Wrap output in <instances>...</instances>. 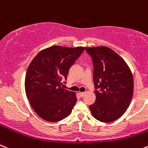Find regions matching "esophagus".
Returning <instances> with one entry per match:
<instances>
[{"label": "esophagus", "instance_id": "34e87169", "mask_svg": "<svg viewBox=\"0 0 148 148\" xmlns=\"http://www.w3.org/2000/svg\"><path fill=\"white\" fill-rule=\"evenodd\" d=\"M85 94H86V92H81V91L79 92V94L81 97H84V95H85Z\"/></svg>", "mask_w": 148, "mask_h": 148}]
</instances>
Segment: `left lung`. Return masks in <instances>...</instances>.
Listing matches in <instances>:
<instances>
[{
    "mask_svg": "<svg viewBox=\"0 0 148 148\" xmlns=\"http://www.w3.org/2000/svg\"><path fill=\"white\" fill-rule=\"evenodd\" d=\"M93 62L96 100L89 106L97 120L110 123L121 118L129 108L134 91L132 72L126 62L105 46L86 48Z\"/></svg>",
    "mask_w": 148,
    "mask_h": 148,
    "instance_id": "1",
    "label": "left lung"
}]
</instances>
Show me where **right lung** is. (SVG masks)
Instances as JSON below:
<instances>
[{
  "mask_svg": "<svg viewBox=\"0 0 148 148\" xmlns=\"http://www.w3.org/2000/svg\"><path fill=\"white\" fill-rule=\"evenodd\" d=\"M84 49L51 46L40 51L29 64L25 81L27 97L43 120L57 122L71 113L76 95L64 88L62 81L67 80L69 70Z\"/></svg>",
  "mask_w": 148,
  "mask_h": 148,
  "instance_id": "add662e5",
  "label": "right lung"
}]
</instances>
